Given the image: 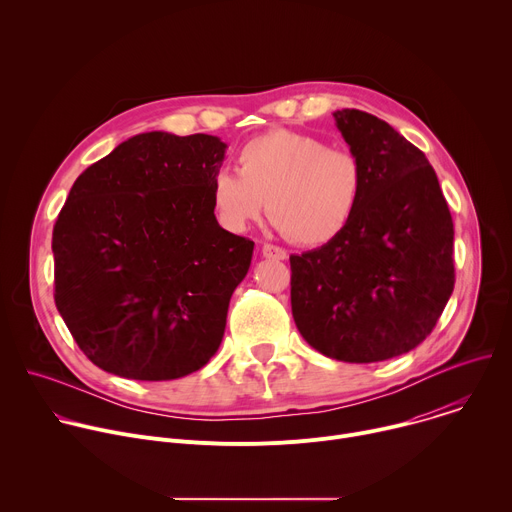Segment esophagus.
Listing matches in <instances>:
<instances>
[{
	"mask_svg": "<svg viewBox=\"0 0 512 512\" xmlns=\"http://www.w3.org/2000/svg\"><path fill=\"white\" fill-rule=\"evenodd\" d=\"M261 253L265 259H287V251L277 245H271V243H263Z\"/></svg>",
	"mask_w": 512,
	"mask_h": 512,
	"instance_id": "esophagus-1",
	"label": "esophagus"
}]
</instances>
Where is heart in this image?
Masks as SVG:
<instances>
[{
	"mask_svg": "<svg viewBox=\"0 0 512 512\" xmlns=\"http://www.w3.org/2000/svg\"><path fill=\"white\" fill-rule=\"evenodd\" d=\"M237 171L218 170L210 182L212 210L225 229L247 231L263 216L298 245L338 239L358 210L364 168L356 154L314 135L271 129L249 139Z\"/></svg>",
	"mask_w": 512,
	"mask_h": 512,
	"instance_id": "b5f03b06",
	"label": "heart"
}]
</instances>
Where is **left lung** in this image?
<instances>
[{
	"label": "left lung",
	"instance_id": "8db88e82",
	"mask_svg": "<svg viewBox=\"0 0 512 512\" xmlns=\"http://www.w3.org/2000/svg\"><path fill=\"white\" fill-rule=\"evenodd\" d=\"M364 168L348 229L291 255V314L306 342L344 362H379L413 350L454 291V223L425 154L387 121L334 113Z\"/></svg>",
	"mask_w": 512,
	"mask_h": 512
}]
</instances>
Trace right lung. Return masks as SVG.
Masks as SVG:
<instances>
[{"label":"right lung","instance_id":"obj_1","mask_svg":"<svg viewBox=\"0 0 512 512\" xmlns=\"http://www.w3.org/2000/svg\"><path fill=\"white\" fill-rule=\"evenodd\" d=\"M225 150L206 133H139L72 184L52 231L54 302L99 369L170 381L221 346L255 245L216 223Z\"/></svg>","mask_w":512,"mask_h":512}]
</instances>
